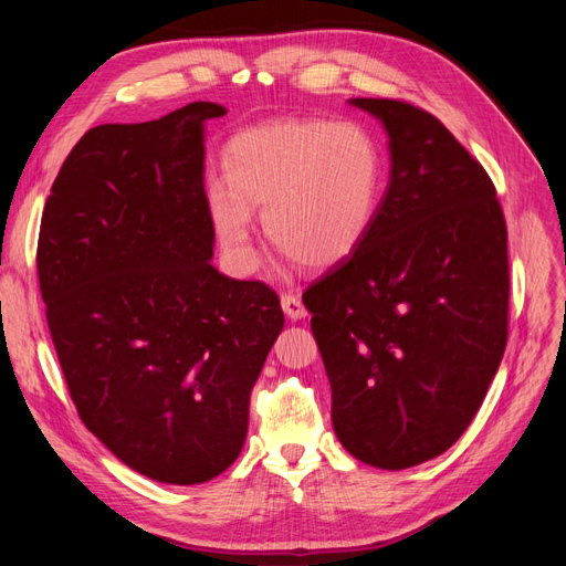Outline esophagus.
I'll return each instance as SVG.
<instances>
[{
    "label": "esophagus",
    "instance_id": "1",
    "mask_svg": "<svg viewBox=\"0 0 566 566\" xmlns=\"http://www.w3.org/2000/svg\"><path fill=\"white\" fill-rule=\"evenodd\" d=\"M281 306H283V312H285V316H287L290 321H300V318L306 316V306L302 304L300 295H295V293L283 295V297H281Z\"/></svg>",
    "mask_w": 566,
    "mask_h": 566
}]
</instances>
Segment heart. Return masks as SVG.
Segmentation results:
<instances>
[{
	"label": "heart",
	"instance_id": "obj_1",
	"mask_svg": "<svg viewBox=\"0 0 566 566\" xmlns=\"http://www.w3.org/2000/svg\"><path fill=\"white\" fill-rule=\"evenodd\" d=\"M224 184L210 188L221 245L252 260V210L285 256L333 269L361 250L378 219L385 160L358 123L273 119L235 134L224 148Z\"/></svg>",
	"mask_w": 566,
	"mask_h": 566
}]
</instances>
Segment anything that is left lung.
<instances>
[{"instance_id":"obj_1","label":"left lung","mask_w":566,"mask_h":566,"mask_svg":"<svg viewBox=\"0 0 566 566\" xmlns=\"http://www.w3.org/2000/svg\"><path fill=\"white\" fill-rule=\"evenodd\" d=\"M389 136V184L368 241L306 287L354 458L406 470L441 455L482 406L507 342V227L486 169L439 119L352 98Z\"/></svg>"}]
</instances>
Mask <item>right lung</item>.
I'll list each match as a JSON object with an SVG mask.
<instances>
[{
    "label": "right lung",
    "mask_w": 566,
    "mask_h": 566,
    "mask_svg": "<svg viewBox=\"0 0 566 566\" xmlns=\"http://www.w3.org/2000/svg\"><path fill=\"white\" fill-rule=\"evenodd\" d=\"M196 101L139 125H98L46 198L38 276L67 391L127 468L202 484L243 449L250 391L283 331L281 300L210 260Z\"/></svg>",
    "instance_id": "right-lung-1"
}]
</instances>
